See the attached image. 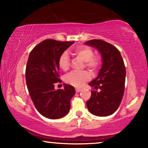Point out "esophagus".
I'll return each instance as SVG.
<instances>
[{"mask_svg":"<svg viewBox=\"0 0 148 148\" xmlns=\"http://www.w3.org/2000/svg\"><path fill=\"white\" fill-rule=\"evenodd\" d=\"M75 91H76V92H77V93H79V92H81V89L76 88V89H75Z\"/></svg>","mask_w":148,"mask_h":148,"instance_id":"34e87169","label":"esophagus"}]
</instances>
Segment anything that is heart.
<instances>
[{
	"label": "heart",
	"instance_id": "1",
	"mask_svg": "<svg viewBox=\"0 0 148 148\" xmlns=\"http://www.w3.org/2000/svg\"><path fill=\"white\" fill-rule=\"evenodd\" d=\"M73 54L85 62V66L91 71L94 72L98 69L100 61L94 56V51L92 48L86 46H79L74 48ZM58 66L62 71H67L69 68V56L67 52H63L60 54L58 61ZM90 74L86 71L81 72H71L66 75L64 81L73 86L79 88L90 79Z\"/></svg>",
	"mask_w": 148,
	"mask_h": 148
}]
</instances>
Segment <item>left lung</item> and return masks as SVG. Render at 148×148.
<instances>
[{"instance_id":"obj_1","label":"left lung","mask_w":148,"mask_h":148,"mask_svg":"<svg viewBox=\"0 0 148 148\" xmlns=\"http://www.w3.org/2000/svg\"><path fill=\"white\" fill-rule=\"evenodd\" d=\"M84 44L98 50L102 61L97 77L89 84L95 90H100L91 92L87 106L95 116H109L118 109L124 94L126 77L124 61L119 50L108 42L92 40Z\"/></svg>"}]
</instances>
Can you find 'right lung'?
<instances>
[{"mask_svg": "<svg viewBox=\"0 0 148 148\" xmlns=\"http://www.w3.org/2000/svg\"><path fill=\"white\" fill-rule=\"evenodd\" d=\"M74 42L44 40L30 52L25 70L29 96L37 110L46 118L58 119L66 116L70 101L75 94L74 87L64 84L63 90L54 89L58 78V58Z\"/></svg>", "mask_w": 148, "mask_h": 148, "instance_id": "right-lung-1", "label": "right lung"}]
</instances>
